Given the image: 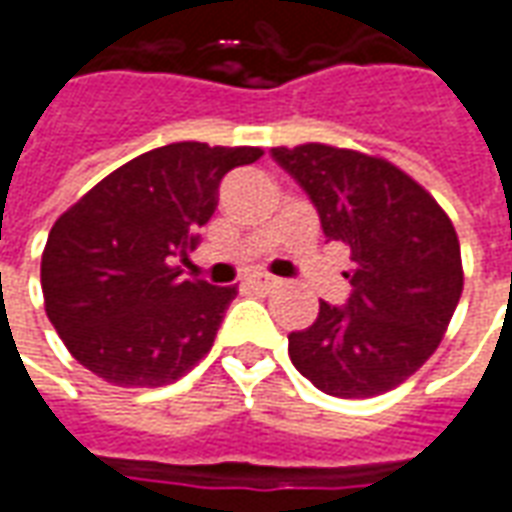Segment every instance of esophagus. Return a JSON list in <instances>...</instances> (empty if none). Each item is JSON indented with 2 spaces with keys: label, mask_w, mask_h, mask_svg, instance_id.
Here are the masks:
<instances>
[{
  "label": "esophagus",
  "mask_w": 512,
  "mask_h": 512,
  "mask_svg": "<svg viewBox=\"0 0 512 512\" xmlns=\"http://www.w3.org/2000/svg\"><path fill=\"white\" fill-rule=\"evenodd\" d=\"M248 287H253V290L270 292V290H276V287H278V278H273V276H253V278H248Z\"/></svg>",
  "instance_id": "obj_1"
}]
</instances>
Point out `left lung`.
<instances>
[{
  "instance_id": "1",
  "label": "left lung",
  "mask_w": 512,
  "mask_h": 512,
  "mask_svg": "<svg viewBox=\"0 0 512 512\" xmlns=\"http://www.w3.org/2000/svg\"><path fill=\"white\" fill-rule=\"evenodd\" d=\"M273 158L312 197L323 234L351 248L345 306L320 303L290 334V359L317 390L373 398L438 351L463 295L460 239L438 200L379 155L309 142Z\"/></svg>"
}]
</instances>
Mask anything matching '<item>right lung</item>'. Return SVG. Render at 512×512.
Returning <instances> with one entry per match:
<instances>
[{"instance_id": "add662e5", "label": "right lung", "mask_w": 512, "mask_h": 512, "mask_svg": "<svg viewBox=\"0 0 512 512\" xmlns=\"http://www.w3.org/2000/svg\"><path fill=\"white\" fill-rule=\"evenodd\" d=\"M262 147L175 142L114 169L66 209L41 256L44 309L83 368L119 387H164L214 345L236 287L183 278L225 172Z\"/></svg>"}]
</instances>
